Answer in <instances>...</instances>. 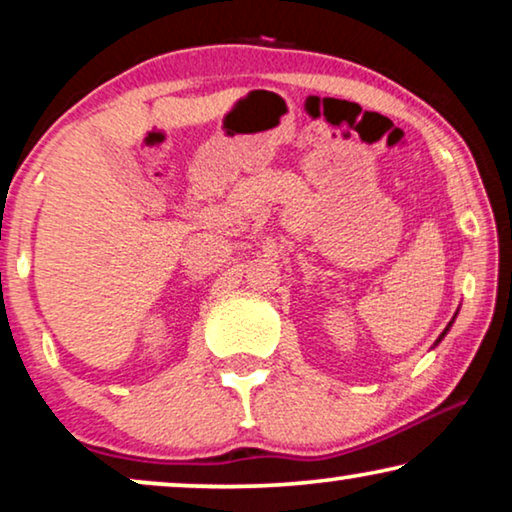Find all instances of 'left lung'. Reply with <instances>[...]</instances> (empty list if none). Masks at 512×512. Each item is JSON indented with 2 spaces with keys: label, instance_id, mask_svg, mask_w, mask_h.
Returning a JSON list of instances; mask_svg holds the SVG:
<instances>
[{
  "label": "left lung",
  "instance_id": "obj_1",
  "mask_svg": "<svg viewBox=\"0 0 512 512\" xmlns=\"http://www.w3.org/2000/svg\"><path fill=\"white\" fill-rule=\"evenodd\" d=\"M457 314H459V310H457V312H454V317H452V321H450V324H447V326H445V331L438 335V340H436V342H433V347H438V345H440V340H443V338H445V335H447V331H450V328H452V324H454V319H457ZM433 347H431V349H433Z\"/></svg>",
  "mask_w": 512,
  "mask_h": 512
}]
</instances>
